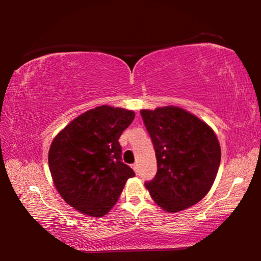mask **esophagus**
Here are the masks:
<instances>
[{
    "label": "esophagus",
    "mask_w": 261,
    "mask_h": 261,
    "mask_svg": "<svg viewBox=\"0 0 261 261\" xmlns=\"http://www.w3.org/2000/svg\"><path fill=\"white\" fill-rule=\"evenodd\" d=\"M131 167H132V169L135 170V173H138V163H134Z\"/></svg>",
    "instance_id": "34e87169"
}]
</instances>
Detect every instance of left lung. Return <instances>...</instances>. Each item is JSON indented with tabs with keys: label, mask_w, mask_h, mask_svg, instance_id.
Masks as SVG:
<instances>
[{
	"label": "left lung",
	"mask_w": 261,
	"mask_h": 261,
	"mask_svg": "<svg viewBox=\"0 0 261 261\" xmlns=\"http://www.w3.org/2000/svg\"><path fill=\"white\" fill-rule=\"evenodd\" d=\"M158 163L154 178L145 182L152 199L170 213L200 201L214 183L221 148L213 130L182 108L140 110Z\"/></svg>",
	"instance_id": "1"
}]
</instances>
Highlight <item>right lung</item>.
<instances>
[{
  "label": "right lung",
  "instance_id": "obj_1",
  "mask_svg": "<svg viewBox=\"0 0 261 261\" xmlns=\"http://www.w3.org/2000/svg\"><path fill=\"white\" fill-rule=\"evenodd\" d=\"M135 118L123 108L100 106L82 114L57 135L48 163L62 198L90 216H103L116 204L135 171L122 162L118 139Z\"/></svg>",
  "mask_w": 261,
  "mask_h": 261
}]
</instances>
